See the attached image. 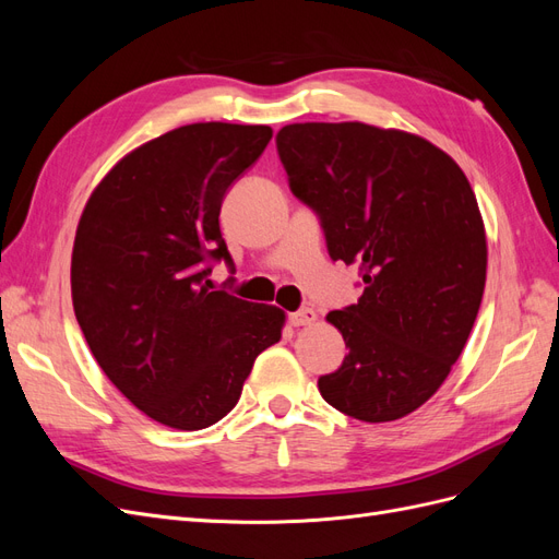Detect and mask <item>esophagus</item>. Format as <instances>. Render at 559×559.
<instances>
[{
    "label": "esophagus",
    "instance_id": "1",
    "mask_svg": "<svg viewBox=\"0 0 559 559\" xmlns=\"http://www.w3.org/2000/svg\"><path fill=\"white\" fill-rule=\"evenodd\" d=\"M314 321H317V312L310 310V308L289 314V324L292 326H310V324H314Z\"/></svg>",
    "mask_w": 559,
    "mask_h": 559
}]
</instances>
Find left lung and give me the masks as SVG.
I'll use <instances>...</instances> for the list:
<instances>
[{"mask_svg": "<svg viewBox=\"0 0 559 559\" xmlns=\"http://www.w3.org/2000/svg\"><path fill=\"white\" fill-rule=\"evenodd\" d=\"M277 151L296 198L319 214L333 261L364 294L329 324L349 347L319 378L335 411L394 421L425 405L468 341L485 292V224L462 167L419 134L359 121L292 123Z\"/></svg>", "mask_w": 559, "mask_h": 559, "instance_id": "left-lung-1", "label": "left lung"}]
</instances>
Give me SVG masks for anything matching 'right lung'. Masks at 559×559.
Masks as SVG:
<instances>
[{"label": "right lung", "instance_id": "1", "mask_svg": "<svg viewBox=\"0 0 559 559\" xmlns=\"http://www.w3.org/2000/svg\"><path fill=\"white\" fill-rule=\"evenodd\" d=\"M270 138V126L175 128L118 160L79 218L76 321L105 376L158 425H216L259 354L282 337L280 308L212 292L205 267L207 259L233 265L222 200Z\"/></svg>", "mask_w": 559, "mask_h": 559}]
</instances>
